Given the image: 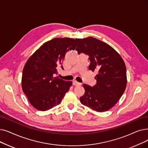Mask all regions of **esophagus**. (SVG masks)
Wrapping results in <instances>:
<instances>
[{"instance_id":"34e87169","label":"esophagus","mask_w":148,"mask_h":148,"mask_svg":"<svg viewBox=\"0 0 148 148\" xmlns=\"http://www.w3.org/2000/svg\"><path fill=\"white\" fill-rule=\"evenodd\" d=\"M73 84L74 86H80V85H82V83H81L78 82H77V81H73Z\"/></svg>"}]
</instances>
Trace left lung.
<instances>
[{
    "mask_svg": "<svg viewBox=\"0 0 148 148\" xmlns=\"http://www.w3.org/2000/svg\"><path fill=\"white\" fill-rule=\"evenodd\" d=\"M75 50L89 56V69L97 71V83L94 86L83 84L85 92L81 103L97 112L112 108L125 91L126 68L119 54L107 43L88 37L79 40Z\"/></svg>",
    "mask_w": 148,
    "mask_h": 148,
    "instance_id": "obj_1",
    "label": "left lung"
}]
</instances>
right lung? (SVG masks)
I'll return each mask as SVG.
<instances>
[{
  "label": "right lung",
  "mask_w": 148,
  "mask_h": 148,
  "mask_svg": "<svg viewBox=\"0 0 148 148\" xmlns=\"http://www.w3.org/2000/svg\"><path fill=\"white\" fill-rule=\"evenodd\" d=\"M80 39L55 38L43 44L32 55L23 68V91L30 103L39 111H47L59 105L72 82L54 77L65 54L74 50Z\"/></svg>",
  "instance_id": "right-lung-1"
}]
</instances>
